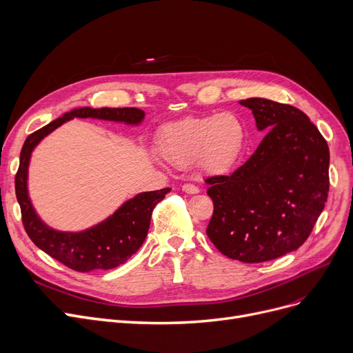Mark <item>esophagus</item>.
Instances as JSON below:
<instances>
[{
	"label": "esophagus",
	"mask_w": 353,
	"mask_h": 353,
	"mask_svg": "<svg viewBox=\"0 0 353 353\" xmlns=\"http://www.w3.org/2000/svg\"><path fill=\"white\" fill-rule=\"evenodd\" d=\"M182 191L187 192V194H198L199 192V188L192 185V183H183L182 185Z\"/></svg>",
	"instance_id": "1"
}]
</instances>
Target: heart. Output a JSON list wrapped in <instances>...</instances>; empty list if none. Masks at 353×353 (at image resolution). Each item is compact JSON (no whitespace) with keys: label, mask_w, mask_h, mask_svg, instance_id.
<instances>
[{"label":"heart","mask_w":353,"mask_h":353,"mask_svg":"<svg viewBox=\"0 0 353 353\" xmlns=\"http://www.w3.org/2000/svg\"><path fill=\"white\" fill-rule=\"evenodd\" d=\"M245 141V128L237 114L188 116L168 123L158 133L159 155L175 168L194 162L205 174H224L237 162Z\"/></svg>","instance_id":"obj_1"}]
</instances>
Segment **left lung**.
I'll return each mask as SVG.
<instances>
[{
    "mask_svg": "<svg viewBox=\"0 0 353 353\" xmlns=\"http://www.w3.org/2000/svg\"><path fill=\"white\" fill-rule=\"evenodd\" d=\"M267 132L250 159L230 176L207 178L214 212L207 236L232 260H274L303 244L329 192V146L309 117L290 105L251 97Z\"/></svg>",
    "mask_w": 353,
    "mask_h": 353,
    "instance_id": "left-lung-1",
    "label": "left lung"
}]
</instances>
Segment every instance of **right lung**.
I'll list each match as a JSON object with an SVG mask.
<instances>
[{
  "instance_id": "add662e5",
  "label": "right lung",
  "mask_w": 353,
  "mask_h": 353,
  "mask_svg": "<svg viewBox=\"0 0 353 353\" xmlns=\"http://www.w3.org/2000/svg\"><path fill=\"white\" fill-rule=\"evenodd\" d=\"M74 117H92L126 125H139L145 112L137 108H80L64 113L59 119L36 130L26 139L20 166L15 175V195L21 208V218L26 232L50 257L56 259L72 270L88 273L93 270H109L126 263L143 244L155 205L170 192V188L142 192L126 203L100 224L80 231L63 232L46 225L32 204L27 191V175L31 152L48 133Z\"/></svg>"
}]
</instances>
